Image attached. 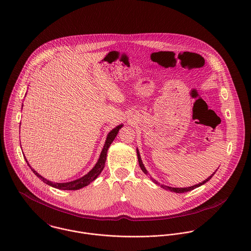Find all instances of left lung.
<instances>
[{
	"label": "left lung",
	"instance_id": "1",
	"mask_svg": "<svg viewBox=\"0 0 251 251\" xmlns=\"http://www.w3.org/2000/svg\"><path fill=\"white\" fill-rule=\"evenodd\" d=\"M136 151H137V156H138L139 166H140V168H141V170L143 171L144 173H145L146 175H148L149 173H148L147 169H146V168H145V166H144L143 162H142V159H141V155H140V152H139L138 149H136ZM216 170H217V169H216ZM216 170H215V172H216ZM215 173H213V174H212L208 179L203 180L202 182H199L198 184H194V185H192V186H188V187H171V186H167V185H163V184H161V187H163V188H165V189H167V190H171V191L176 192V193H183V192H187V191H190V190H192V189H194V188H196V187H199L200 185H202V184L206 183L208 180H210V179H212V177L215 175ZM152 179V181H153L154 183L158 184V182H157L155 179Z\"/></svg>",
	"mask_w": 251,
	"mask_h": 251
}]
</instances>
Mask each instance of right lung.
<instances>
[{
  "mask_svg": "<svg viewBox=\"0 0 251 251\" xmlns=\"http://www.w3.org/2000/svg\"><path fill=\"white\" fill-rule=\"evenodd\" d=\"M23 106V105H22ZM123 125H120L118 126H116L115 128H113L109 133H108L107 138L105 140V143L103 146V149L100 152V158L98 160V162L96 163V165L94 166V168L88 173L86 174L85 176H83L82 178H79V179H75V180H72V181H69V182H53L51 180H48V179H44L42 176H40L37 172H36L35 169H33L30 164L28 163L26 157V161L28 163V165L30 166V168L32 169V171L34 172V174L36 175V177H38L39 179H41L43 182L47 183L48 185L50 186H53L55 188H58V189H62V190H77V189H80L88 184H90L93 180L97 179L99 177V175L101 173V171L103 170L104 168V165H105V161H106V155H107V151L110 147L111 143L114 141L115 137L117 136L120 128H122Z\"/></svg>",
  "mask_w": 251,
  "mask_h": 251,
  "instance_id": "obj_1",
  "label": "right lung"
}]
</instances>
